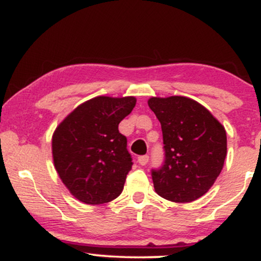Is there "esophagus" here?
Segmentation results:
<instances>
[{"label":"esophagus","instance_id":"esophagus-1","mask_svg":"<svg viewBox=\"0 0 261 261\" xmlns=\"http://www.w3.org/2000/svg\"><path fill=\"white\" fill-rule=\"evenodd\" d=\"M148 155L146 154V155H140L139 157V160H137V162H139V163L141 164V166H146V164H147V162H148Z\"/></svg>","mask_w":261,"mask_h":261}]
</instances>
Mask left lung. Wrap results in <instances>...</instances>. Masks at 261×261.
Wrapping results in <instances>:
<instances>
[{
    "label": "left lung",
    "instance_id": "8db88e82",
    "mask_svg": "<svg viewBox=\"0 0 261 261\" xmlns=\"http://www.w3.org/2000/svg\"><path fill=\"white\" fill-rule=\"evenodd\" d=\"M148 107L161 122L166 161L152 172L155 193L173 202H191L210 190L227 154L224 126L191 98L151 97Z\"/></svg>",
    "mask_w": 261,
    "mask_h": 261
}]
</instances>
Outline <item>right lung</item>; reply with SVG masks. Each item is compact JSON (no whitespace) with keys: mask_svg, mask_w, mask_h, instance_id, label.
I'll list each match as a JSON object with an SVG mask.
<instances>
[{"mask_svg":"<svg viewBox=\"0 0 261 261\" xmlns=\"http://www.w3.org/2000/svg\"><path fill=\"white\" fill-rule=\"evenodd\" d=\"M135 106V97L99 95L74 108L54 131V166L79 201L99 205L121 194L133 162L118 126Z\"/></svg>","mask_w":261,"mask_h":261,"instance_id":"1","label":"right lung"}]
</instances>
